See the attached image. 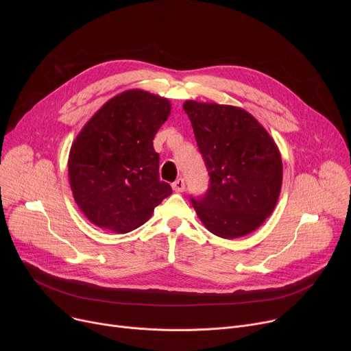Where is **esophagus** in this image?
<instances>
[{"mask_svg": "<svg viewBox=\"0 0 351 351\" xmlns=\"http://www.w3.org/2000/svg\"><path fill=\"white\" fill-rule=\"evenodd\" d=\"M172 189H173L175 191H178V193H182V191L186 189V183H184V179H182V178L176 179V180L172 183Z\"/></svg>", "mask_w": 351, "mask_h": 351, "instance_id": "34e87169", "label": "esophagus"}]
</instances>
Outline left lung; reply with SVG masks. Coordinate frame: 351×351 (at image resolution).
<instances>
[{
  "label": "left lung",
  "mask_w": 351,
  "mask_h": 351,
  "mask_svg": "<svg viewBox=\"0 0 351 351\" xmlns=\"http://www.w3.org/2000/svg\"><path fill=\"white\" fill-rule=\"evenodd\" d=\"M183 110L210 175L207 191L190 197L198 218L219 237L252 233L272 214L280 193L275 141L241 108L186 101Z\"/></svg>",
  "instance_id": "8db88e82"
}]
</instances>
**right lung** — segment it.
I'll return each mask as SVG.
<instances>
[{"mask_svg": "<svg viewBox=\"0 0 351 351\" xmlns=\"http://www.w3.org/2000/svg\"><path fill=\"white\" fill-rule=\"evenodd\" d=\"M169 114L167 98L129 90L111 98L79 133L69 154V183L94 225L130 232L171 195L169 183L160 180L153 145Z\"/></svg>", "mask_w": 351, "mask_h": 351, "instance_id": "add662e5", "label": "right lung"}]
</instances>
